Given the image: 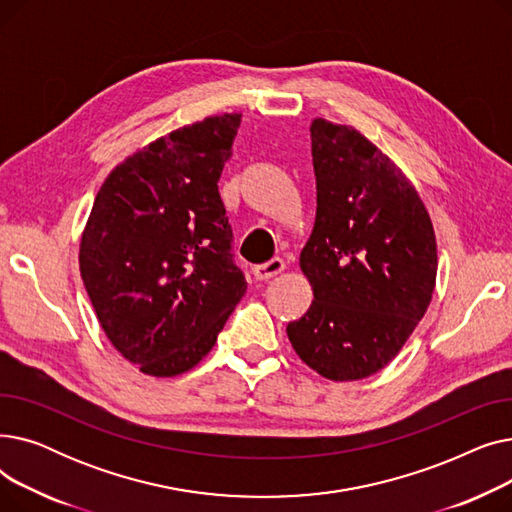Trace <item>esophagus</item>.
Listing matches in <instances>:
<instances>
[{
  "instance_id": "34e87169",
  "label": "esophagus",
  "mask_w": 512,
  "mask_h": 512,
  "mask_svg": "<svg viewBox=\"0 0 512 512\" xmlns=\"http://www.w3.org/2000/svg\"><path fill=\"white\" fill-rule=\"evenodd\" d=\"M284 267H286L284 259L274 257V259H270L267 263L255 265V267H253V274H255V278H257V280H270V278H274V276L282 274V272H284Z\"/></svg>"
}]
</instances>
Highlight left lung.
<instances>
[{"label": "left lung", "instance_id": "1", "mask_svg": "<svg viewBox=\"0 0 512 512\" xmlns=\"http://www.w3.org/2000/svg\"><path fill=\"white\" fill-rule=\"evenodd\" d=\"M309 130L317 209L299 265L313 303L286 334L321 378L355 382L400 353L432 303L436 234L413 182L357 128Z\"/></svg>", "mask_w": 512, "mask_h": 512}]
</instances>
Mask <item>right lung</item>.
Here are the masks:
<instances>
[{
	"label": "right lung",
	"instance_id": "obj_1",
	"mask_svg": "<svg viewBox=\"0 0 512 512\" xmlns=\"http://www.w3.org/2000/svg\"><path fill=\"white\" fill-rule=\"evenodd\" d=\"M240 114L209 116L128 155L80 236V278L116 351L153 378L193 369L247 292L218 180Z\"/></svg>",
	"mask_w": 512,
	"mask_h": 512
}]
</instances>
